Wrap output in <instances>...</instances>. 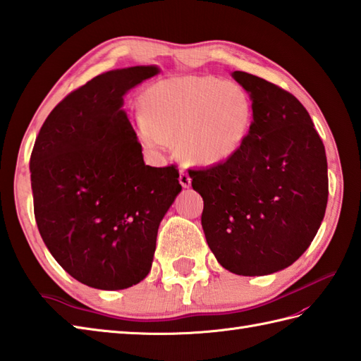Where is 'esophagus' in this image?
I'll return each instance as SVG.
<instances>
[{
    "label": "esophagus",
    "instance_id": "obj_1",
    "mask_svg": "<svg viewBox=\"0 0 361 361\" xmlns=\"http://www.w3.org/2000/svg\"><path fill=\"white\" fill-rule=\"evenodd\" d=\"M179 182H180V185L183 188H188L191 185V178H190V174L185 170H180V173H179Z\"/></svg>",
    "mask_w": 361,
    "mask_h": 361
}]
</instances>
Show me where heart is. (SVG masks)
I'll list each match as a JSON object with an SVG mask.
<instances>
[{
	"mask_svg": "<svg viewBox=\"0 0 361 361\" xmlns=\"http://www.w3.org/2000/svg\"><path fill=\"white\" fill-rule=\"evenodd\" d=\"M143 118L135 134L149 151L176 140L190 162L216 165L233 157L247 140L253 105L243 86L216 77L187 75L162 80L142 97Z\"/></svg>",
	"mask_w": 361,
	"mask_h": 361,
	"instance_id": "heart-1",
	"label": "heart"
}]
</instances>
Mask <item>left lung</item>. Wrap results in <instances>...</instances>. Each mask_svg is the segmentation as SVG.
Returning a JSON list of instances; mask_svg holds the SVG:
<instances>
[{"mask_svg":"<svg viewBox=\"0 0 361 361\" xmlns=\"http://www.w3.org/2000/svg\"><path fill=\"white\" fill-rule=\"evenodd\" d=\"M253 122L243 148L204 170H188L204 199L202 228L231 274L261 276L293 264L324 218L329 180L323 140L300 100L243 71Z\"/></svg>","mask_w":361,"mask_h":361,"instance_id":"8db88e82","label":"left lung"}]
</instances>
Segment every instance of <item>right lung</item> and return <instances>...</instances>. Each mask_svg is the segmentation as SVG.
I'll use <instances>...</instances> for the list:
<instances>
[{"mask_svg": "<svg viewBox=\"0 0 361 361\" xmlns=\"http://www.w3.org/2000/svg\"><path fill=\"white\" fill-rule=\"evenodd\" d=\"M156 66L105 72L47 116L30 154L34 213L46 247L77 281L120 290L148 275L159 224L180 193L176 165L143 162L123 95Z\"/></svg>", "mask_w": 361, "mask_h": 361, "instance_id": "right-lung-1", "label": "right lung"}]
</instances>
